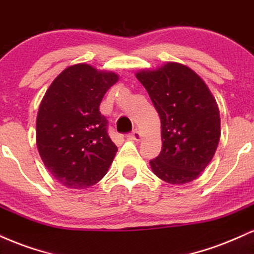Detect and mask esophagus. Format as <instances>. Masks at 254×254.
<instances>
[{"mask_svg":"<svg viewBox=\"0 0 254 254\" xmlns=\"http://www.w3.org/2000/svg\"><path fill=\"white\" fill-rule=\"evenodd\" d=\"M128 139L135 140V141H139V140L141 139V133H140V130H138V129H134L132 133L128 134Z\"/></svg>","mask_w":254,"mask_h":254,"instance_id":"esophagus-1","label":"esophagus"}]
</instances>
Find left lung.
Wrapping results in <instances>:
<instances>
[{
  "mask_svg": "<svg viewBox=\"0 0 254 254\" xmlns=\"http://www.w3.org/2000/svg\"><path fill=\"white\" fill-rule=\"evenodd\" d=\"M135 76L162 122V151L150 160L152 171L170 184L192 182L207 168L219 145L215 98L197 73L178 63L139 71Z\"/></svg>",
  "mask_w": 254,
  "mask_h": 254,
  "instance_id": "1",
  "label": "left lung"
}]
</instances>
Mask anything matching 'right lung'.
Segmentation results:
<instances>
[{"label":"right lung","mask_w":254,"mask_h":254,"mask_svg":"<svg viewBox=\"0 0 254 254\" xmlns=\"http://www.w3.org/2000/svg\"><path fill=\"white\" fill-rule=\"evenodd\" d=\"M118 80L114 72L76 64L47 89L38 112L37 146L46 169L64 187H92L113 163L118 147L100 104Z\"/></svg>","instance_id":"right-lung-1"}]
</instances>
